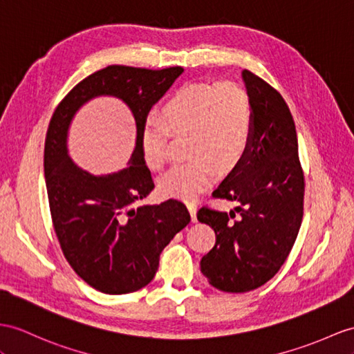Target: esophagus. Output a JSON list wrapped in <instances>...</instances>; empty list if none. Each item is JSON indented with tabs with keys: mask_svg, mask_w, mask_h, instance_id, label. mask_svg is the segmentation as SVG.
Wrapping results in <instances>:
<instances>
[{
	"mask_svg": "<svg viewBox=\"0 0 354 354\" xmlns=\"http://www.w3.org/2000/svg\"><path fill=\"white\" fill-rule=\"evenodd\" d=\"M187 210L191 213V219L192 222H196V205L195 204H187Z\"/></svg>",
	"mask_w": 354,
	"mask_h": 354,
	"instance_id": "34e87169",
	"label": "esophagus"
}]
</instances>
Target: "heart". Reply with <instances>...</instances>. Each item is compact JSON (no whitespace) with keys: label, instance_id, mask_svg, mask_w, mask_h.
Here are the masks:
<instances>
[{"label":"heart","instance_id":"obj_1","mask_svg":"<svg viewBox=\"0 0 354 354\" xmlns=\"http://www.w3.org/2000/svg\"><path fill=\"white\" fill-rule=\"evenodd\" d=\"M254 131L249 94L237 84L192 82L180 87L162 109L160 120H149L141 132V153L147 167L167 160L168 132L187 135V162L162 174L158 189L165 198L192 201L209 187L216 168L234 169L243 160Z\"/></svg>","mask_w":354,"mask_h":354}]
</instances>
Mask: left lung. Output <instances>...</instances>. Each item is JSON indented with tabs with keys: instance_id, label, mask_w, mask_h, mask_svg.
<instances>
[{
	"instance_id": "obj_1",
	"label": "left lung",
	"mask_w": 354,
	"mask_h": 354,
	"mask_svg": "<svg viewBox=\"0 0 354 354\" xmlns=\"http://www.w3.org/2000/svg\"><path fill=\"white\" fill-rule=\"evenodd\" d=\"M252 103L254 131L243 160L213 191L237 201L235 212L207 207L200 222L214 230L216 243L201 258V272L214 288L246 292L278 273L296 242L304 218V171L295 120L281 94L249 71L242 72Z\"/></svg>"
}]
</instances>
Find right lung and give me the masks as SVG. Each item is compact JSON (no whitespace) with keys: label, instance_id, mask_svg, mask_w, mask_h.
I'll list each match as a JSON object with an SVG mask.
<instances>
[{"label":"right lung","instance_id":"obj_1","mask_svg":"<svg viewBox=\"0 0 354 354\" xmlns=\"http://www.w3.org/2000/svg\"><path fill=\"white\" fill-rule=\"evenodd\" d=\"M182 73V67L108 66L73 87L50 118L43 169L58 242L72 269L106 295L147 286L163 248L191 222L185 204L177 200L135 207L154 187L141 153L142 127L151 106ZM102 95L122 100L131 109L137 138L126 169L94 176L73 162L66 140L75 112Z\"/></svg>","mask_w":354,"mask_h":354}]
</instances>
